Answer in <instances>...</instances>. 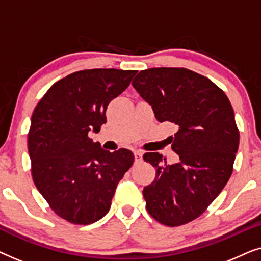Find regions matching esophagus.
Returning <instances> with one entry per match:
<instances>
[{
  "label": "esophagus",
  "instance_id": "obj_1",
  "mask_svg": "<svg viewBox=\"0 0 261 261\" xmlns=\"http://www.w3.org/2000/svg\"><path fill=\"white\" fill-rule=\"evenodd\" d=\"M134 158H135V162H140V160L142 159V152L134 151Z\"/></svg>",
  "mask_w": 261,
  "mask_h": 261
}]
</instances>
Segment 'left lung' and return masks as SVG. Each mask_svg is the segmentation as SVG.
<instances>
[{
    "instance_id": "1",
    "label": "left lung",
    "mask_w": 261,
    "mask_h": 261,
    "mask_svg": "<svg viewBox=\"0 0 261 261\" xmlns=\"http://www.w3.org/2000/svg\"><path fill=\"white\" fill-rule=\"evenodd\" d=\"M139 95L159 122L177 124L171 147L176 164L156 152L144 154L155 178L144 188L146 209L153 219L176 227L197 219L226 187L239 148L234 110L212 81L183 67H153L133 80Z\"/></svg>"
}]
</instances>
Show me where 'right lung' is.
<instances>
[{"mask_svg":"<svg viewBox=\"0 0 261 261\" xmlns=\"http://www.w3.org/2000/svg\"><path fill=\"white\" fill-rule=\"evenodd\" d=\"M135 74V70L77 71L53 84L35 107L28 134L32 176L53 212L71 223L101 220L133 165L129 149L106 151L88 134L98 133L107 122V107Z\"/></svg>","mask_w":261,"mask_h":261,"instance_id":"right-lung-1","label":"right lung"}]
</instances>
